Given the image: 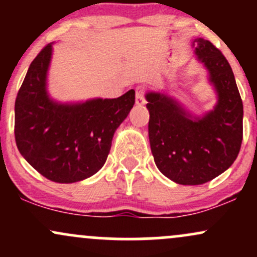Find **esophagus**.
Returning <instances> with one entry per match:
<instances>
[{
  "label": "esophagus",
  "instance_id": "esophagus-1",
  "mask_svg": "<svg viewBox=\"0 0 257 257\" xmlns=\"http://www.w3.org/2000/svg\"><path fill=\"white\" fill-rule=\"evenodd\" d=\"M145 96H144V88L143 87H139L135 88V104L138 106H141L145 104Z\"/></svg>",
  "mask_w": 257,
  "mask_h": 257
}]
</instances>
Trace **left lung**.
<instances>
[{
  "label": "left lung",
  "instance_id": "obj_1",
  "mask_svg": "<svg viewBox=\"0 0 257 257\" xmlns=\"http://www.w3.org/2000/svg\"><path fill=\"white\" fill-rule=\"evenodd\" d=\"M192 46L216 91L213 110L193 117L166 94H146L155 163L180 185H202L219 176L235 161L243 140V102L228 61L208 40L197 38Z\"/></svg>",
  "mask_w": 257,
  "mask_h": 257
}]
</instances>
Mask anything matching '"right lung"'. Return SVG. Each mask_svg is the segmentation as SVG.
Masks as SVG:
<instances>
[{
	"label": "right lung",
	"instance_id": "right-lung-1",
	"mask_svg": "<svg viewBox=\"0 0 257 257\" xmlns=\"http://www.w3.org/2000/svg\"><path fill=\"white\" fill-rule=\"evenodd\" d=\"M53 43L34 59L16 99L14 135L28 163L51 181L71 184L105 164L112 138L135 102L131 89L117 99L61 104L47 91Z\"/></svg>",
	"mask_w": 257,
	"mask_h": 257
}]
</instances>
